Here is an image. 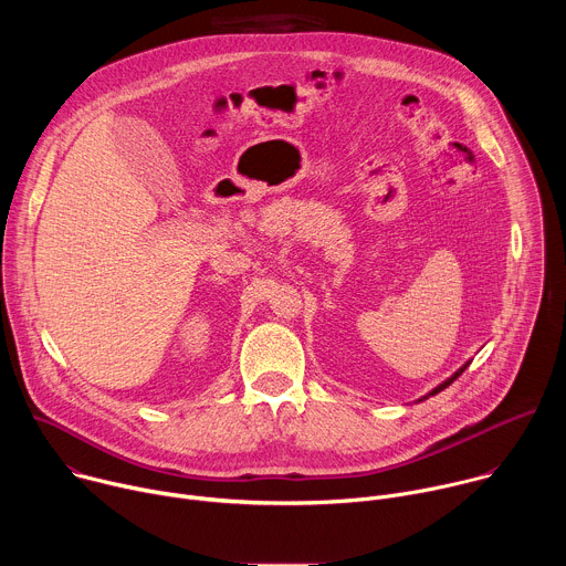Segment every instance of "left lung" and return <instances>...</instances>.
I'll return each mask as SVG.
<instances>
[{
    "instance_id": "1",
    "label": "left lung",
    "mask_w": 566,
    "mask_h": 566,
    "mask_svg": "<svg viewBox=\"0 0 566 566\" xmlns=\"http://www.w3.org/2000/svg\"><path fill=\"white\" fill-rule=\"evenodd\" d=\"M465 367H468V363H465V365H463V367H461V369H459V371H454V374H452V376H450V378H448V380H443V382H441V385H439V387H434V389H432V391H430V394H428V396H434V394H439V391H441V389H446V387H448V385H450V382H454V380H457V378H459V376H461V374H463V371H465ZM428 396H423V398H428Z\"/></svg>"
}]
</instances>
